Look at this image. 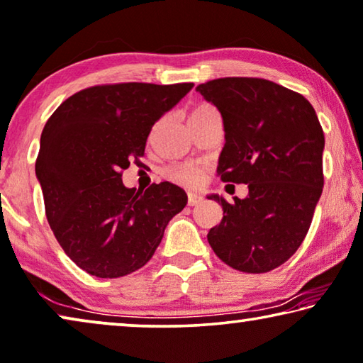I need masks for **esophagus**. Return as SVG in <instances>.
Instances as JSON below:
<instances>
[{
    "mask_svg": "<svg viewBox=\"0 0 363 363\" xmlns=\"http://www.w3.org/2000/svg\"><path fill=\"white\" fill-rule=\"evenodd\" d=\"M202 197L197 196V194H189L187 196V205L189 207H196V205H199L200 202H202Z\"/></svg>",
    "mask_w": 363,
    "mask_h": 363,
    "instance_id": "34e87169",
    "label": "esophagus"
}]
</instances>
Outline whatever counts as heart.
I'll use <instances>...</instances> for the list:
<instances>
[{
    "instance_id": "b5f03b06",
    "label": "heart",
    "mask_w": 363,
    "mask_h": 363,
    "mask_svg": "<svg viewBox=\"0 0 363 363\" xmlns=\"http://www.w3.org/2000/svg\"><path fill=\"white\" fill-rule=\"evenodd\" d=\"M210 111H213L212 107L199 106L192 111L191 117L200 116V113H205V112H210ZM163 174H164L167 181L176 184V186L194 189V187H199L200 184H202L203 176H205V167L200 166V164H191V163L172 164L169 167H166Z\"/></svg>"
}]
</instances>
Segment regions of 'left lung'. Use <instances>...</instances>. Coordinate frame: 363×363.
<instances>
[{
    "instance_id": "left-lung-1",
    "label": "left lung",
    "mask_w": 363,
    "mask_h": 363,
    "mask_svg": "<svg viewBox=\"0 0 363 363\" xmlns=\"http://www.w3.org/2000/svg\"><path fill=\"white\" fill-rule=\"evenodd\" d=\"M197 91L220 111L225 147L220 179L247 184L246 199L223 208L208 231L213 252L240 272L264 274L294 256L321 197L324 133L301 94L262 78H218Z\"/></svg>"
}]
</instances>
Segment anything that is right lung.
I'll use <instances>...</instances> for the list:
<instances>
[{
    "instance_id": "add662e5",
    "label": "right lung",
    "mask_w": 363,
    "mask_h": 363,
    "mask_svg": "<svg viewBox=\"0 0 363 363\" xmlns=\"http://www.w3.org/2000/svg\"><path fill=\"white\" fill-rule=\"evenodd\" d=\"M192 83H117L69 96L42 130L35 174L48 225L67 256L86 272L116 279L143 267L164 228L186 207L171 182L143 194L127 189L122 171L140 164L155 122Z\"/></svg>"
}]
</instances>
